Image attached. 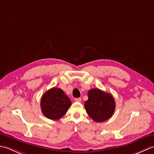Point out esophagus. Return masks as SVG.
<instances>
[{
  "mask_svg": "<svg viewBox=\"0 0 154 154\" xmlns=\"http://www.w3.org/2000/svg\"><path fill=\"white\" fill-rule=\"evenodd\" d=\"M75 101L79 103L81 101V98H76V99H75Z\"/></svg>",
  "mask_w": 154,
  "mask_h": 154,
  "instance_id": "1",
  "label": "esophagus"
}]
</instances>
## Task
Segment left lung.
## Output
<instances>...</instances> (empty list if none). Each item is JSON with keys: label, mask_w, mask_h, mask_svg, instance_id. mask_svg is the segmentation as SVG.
<instances>
[{"label": "left lung", "mask_w": 154, "mask_h": 154, "mask_svg": "<svg viewBox=\"0 0 154 154\" xmlns=\"http://www.w3.org/2000/svg\"><path fill=\"white\" fill-rule=\"evenodd\" d=\"M88 100L85 103L87 114L97 122H104L112 116L115 110V101L110 94L99 89L88 92Z\"/></svg>", "instance_id": "1"}]
</instances>
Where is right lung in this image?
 I'll use <instances>...</instances> for the list:
<instances>
[{
	"label": "right lung",
	"instance_id": "obj_1",
	"mask_svg": "<svg viewBox=\"0 0 154 154\" xmlns=\"http://www.w3.org/2000/svg\"><path fill=\"white\" fill-rule=\"evenodd\" d=\"M71 101L63 91L54 87L45 92L41 99V109L44 115L49 119L59 120L67 112Z\"/></svg>",
	"mask_w": 154,
	"mask_h": 154
}]
</instances>
